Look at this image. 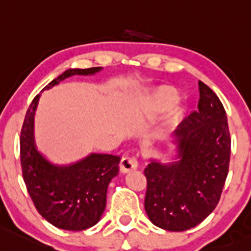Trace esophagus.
I'll list each match as a JSON object with an SVG mask.
<instances>
[{
	"mask_svg": "<svg viewBox=\"0 0 251 251\" xmlns=\"http://www.w3.org/2000/svg\"><path fill=\"white\" fill-rule=\"evenodd\" d=\"M119 167H120V171L123 173H128L138 167V161L133 156H125L121 159Z\"/></svg>",
	"mask_w": 251,
	"mask_h": 251,
	"instance_id": "34e87169",
	"label": "esophagus"
}]
</instances>
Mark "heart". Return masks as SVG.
<instances>
[{
	"label": "heart",
	"instance_id": "b5f03b06",
	"mask_svg": "<svg viewBox=\"0 0 251 251\" xmlns=\"http://www.w3.org/2000/svg\"><path fill=\"white\" fill-rule=\"evenodd\" d=\"M176 90L172 86L162 85L155 89L154 91L150 94L146 101V108L150 114H161L165 112L168 106L170 108L166 112L165 117H163L162 123L159 126L160 134H167L178 125L180 121L181 115H183V110L178 104L172 105V103L176 100Z\"/></svg>",
	"mask_w": 251,
	"mask_h": 251
}]
</instances>
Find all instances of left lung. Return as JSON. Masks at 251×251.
<instances>
[{"instance_id":"1","label":"left lung","mask_w":251,"mask_h":251,"mask_svg":"<svg viewBox=\"0 0 251 251\" xmlns=\"http://www.w3.org/2000/svg\"><path fill=\"white\" fill-rule=\"evenodd\" d=\"M199 110L176 130V160H151L144 170V208L157 227L180 232L202 223L220 200L228 173L231 137L225 108L215 92L199 81Z\"/></svg>"}]
</instances>
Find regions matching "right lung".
Returning <instances> with one entry per match:
<instances>
[{
  "label": "right lung",
  "mask_w": 251,
  "mask_h": 251,
  "mask_svg": "<svg viewBox=\"0 0 251 251\" xmlns=\"http://www.w3.org/2000/svg\"><path fill=\"white\" fill-rule=\"evenodd\" d=\"M102 67L72 68L50 81L48 90L71 75H90ZM39 95L26 112L20 132V161L23 178L38 213L55 227L81 231L99 223L105 208L107 189L118 176L120 157L90 154L70 166L49 162L38 152L33 138V120Z\"/></svg>",
  "instance_id": "right-lung-1"
}]
</instances>
